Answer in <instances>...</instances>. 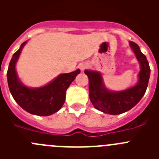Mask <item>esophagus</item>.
<instances>
[{
    "mask_svg": "<svg viewBox=\"0 0 159 159\" xmlns=\"http://www.w3.org/2000/svg\"><path fill=\"white\" fill-rule=\"evenodd\" d=\"M88 67H89V64H88V63H82V64H80V66H79V67H80V69L81 71H84Z\"/></svg>",
    "mask_w": 159,
    "mask_h": 159,
    "instance_id": "34e87169",
    "label": "esophagus"
}]
</instances>
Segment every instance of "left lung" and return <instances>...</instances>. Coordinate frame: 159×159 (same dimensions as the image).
Masks as SVG:
<instances>
[{"label": "left lung", "mask_w": 159, "mask_h": 159, "mask_svg": "<svg viewBox=\"0 0 159 159\" xmlns=\"http://www.w3.org/2000/svg\"><path fill=\"white\" fill-rule=\"evenodd\" d=\"M130 48L139 63L138 82L133 87L123 91H111L105 86L102 74L93 70H85L89 79L90 100L97 110L109 115H119L134 107L147 91L151 69L147 59L134 42L130 41Z\"/></svg>", "instance_id": "8db88e82"}]
</instances>
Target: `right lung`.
<instances>
[{"label": "right lung", "instance_id": "obj_1", "mask_svg": "<svg viewBox=\"0 0 159 159\" xmlns=\"http://www.w3.org/2000/svg\"><path fill=\"white\" fill-rule=\"evenodd\" d=\"M28 40L21 43L11 59L7 71L8 88L14 100L25 111L35 116H51L62 107L65 101L66 91L76 75L80 73V70L60 74L51 82L40 88L26 86L18 77L16 64Z\"/></svg>", "mask_w": 159, "mask_h": 159}]
</instances>
